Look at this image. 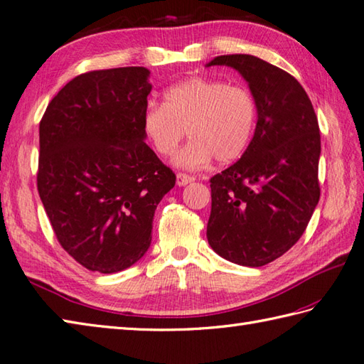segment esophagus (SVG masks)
I'll return each mask as SVG.
<instances>
[{"label":"esophagus","instance_id":"obj_1","mask_svg":"<svg viewBox=\"0 0 364 364\" xmlns=\"http://www.w3.org/2000/svg\"><path fill=\"white\" fill-rule=\"evenodd\" d=\"M194 180H196V178L192 176V175L181 173V172L176 173V184H178V186H186V184L192 183Z\"/></svg>","mask_w":364,"mask_h":364}]
</instances>
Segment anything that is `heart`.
I'll list each match as a JSON object with an SVG mask.
<instances>
[{"label":"heart","mask_w":364,"mask_h":364,"mask_svg":"<svg viewBox=\"0 0 364 364\" xmlns=\"http://www.w3.org/2000/svg\"><path fill=\"white\" fill-rule=\"evenodd\" d=\"M257 113V102L247 88L194 77L168 88L164 104H148L141 126L164 158L175 154L188 131L192 140L175 162L198 168L213 158L219 164L240 159L252 140Z\"/></svg>","instance_id":"b5f03b06"}]
</instances>
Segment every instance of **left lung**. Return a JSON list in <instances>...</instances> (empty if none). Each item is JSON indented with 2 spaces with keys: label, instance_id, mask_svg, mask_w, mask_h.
Returning <instances> with one entry per match:
<instances>
[{
  "label": "left lung",
  "instance_id": "1",
  "mask_svg": "<svg viewBox=\"0 0 364 364\" xmlns=\"http://www.w3.org/2000/svg\"><path fill=\"white\" fill-rule=\"evenodd\" d=\"M249 83L259 110L241 158L210 180V246L243 267H263L301 238L320 198V131L295 77L252 55L216 56Z\"/></svg>",
  "mask_w": 364,
  "mask_h": 364
}]
</instances>
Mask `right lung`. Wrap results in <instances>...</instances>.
I'll return each mask as SVG.
<instances>
[{
  "instance_id": "add662e5",
  "label": "right lung",
  "mask_w": 364,
  "mask_h": 364,
  "mask_svg": "<svg viewBox=\"0 0 364 364\" xmlns=\"http://www.w3.org/2000/svg\"><path fill=\"white\" fill-rule=\"evenodd\" d=\"M148 77L139 66L77 75L39 123V197L61 247L90 272L144 257L156 206L175 186L144 141Z\"/></svg>"
}]
</instances>
